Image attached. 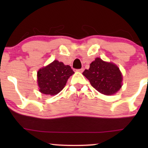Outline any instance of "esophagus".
Segmentation results:
<instances>
[{"label":"esophagus","mask_w":148,"mask_h":148,"mask_svg":"<svg viewBox=\"0 0 148 148\" xmlns=\"http://www.w3.org/2000/svg\"><path fill=\"white\" fill-rule=\"evenodd\" d=\"M76 72H84V68L76 69Z\"/></svg>","instance_id":"34e87169"}]
</instances>
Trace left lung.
<instances>
[{"mask_svg": "<svg viewBox=\"0 0 148 148\" xmlns=\"http://www.w3.org/2000/svg\"><path fill=\"white\" fill-rule=\"evenodd\" d=\"M83 74L93 88L106 95L115 94L122 87L123 76L118 67L99 58H97L90 64L89 69H85Z\"/></svg>", "mask_w": 148, "mask_h": 148, "instance_id": "obj_1", "label": "left lung"}]
</instances>
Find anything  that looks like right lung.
Segmentation results:
<instances>
[{"label": "right lung", "mask_w": 148, "mask_h": 148, "mask_svg": "<svg viewBox=\"0 0 148 148\" xmlns=\"http://www.w3.org/2000/svg\"><path fill=\"white\" fill-rule=\"evenodd\" d=\"M74 73L70 66L54 60L37 72L40 91L45 95H55L63 89L69 76Z\"/></svg>", "instance_id": "obj_1"}]
</instances>
